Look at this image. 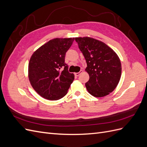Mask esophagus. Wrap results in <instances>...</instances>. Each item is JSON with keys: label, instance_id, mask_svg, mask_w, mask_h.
Instances as JSON below:
<instances>
[{"label": "esophagus", "instance_id": "esophagus-1", "mask_svg": "<svg viewBox=\"0 0 147 147\" xmlns=\"http://www.w3.org/2000/svg\"><path fill=\"white\" fill-rule=\"evenodd\" d=\"M83 72V71L82 70H80V72H77V73H75V76H77V77H78V76H79V75H80V74H82Z\"/></svg>", "mask_w": 147, "mask_h": 147}]
</instances>
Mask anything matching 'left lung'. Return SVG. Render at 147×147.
<instances>
[{"instance_id": "8db88e82", "label": "left lung", "mask_w": 147, "mask_h": 147, "mask_svg": "<svg viewBox=\"0 0 147 147\" xmlns=\"http://www.w3.org/2000/svg\"><path fill=\"white\" fill-rule=\"evenodd\" d=\"M79 49L86 59L85 71L90 75L85 83L88 92L101 97L112 92L119 82L121 64L118 56L104 42L93 38L76 37Z\"/></svg>"}]
</instances>
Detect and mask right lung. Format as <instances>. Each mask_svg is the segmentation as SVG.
Returning <instances> with one entry per match:
<instances>
[{"label":"right lung","mask_w":147,"mask_h":147,"mask_svg":"<svg viewBox=\"0 0 147 147\" xmlns=\"http://www.w3.org/2000/svg\"><path fill=\"white\" fill-rule=\"evenodd\" d=\"M75 38H56L38 48L30 57L28 77L38 94L54 100L63 97L74 80L65 63V53Z\"/></svg>","instance_id":"1"}]
</instances>
